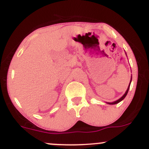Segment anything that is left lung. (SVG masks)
Segmentation results:
<instances>
[{
  "mask_svg": "<svg viewBox=\"0 0 149 149\" xmlns=\"http://www.w3.org/2000/svg\"><path fill=\"white\" fill-rule=\"evenodd\" d=\"M125 54L126 55H127V54H126V52H125ZM131 82H132V76H131V79H130V84H129V85H128V88H127V90H126V92H125V93L123 95L122 97H120V99H118V100H116V101H115V102H107V104H118V103H119V102H120L122 100H123L124 99H125V97H126V95H127V92H128V90H129V89H130V84H131Z\"/></svg>",
  "mask_w": 149,
  "mask_h": 149,
  "instance_id": "left-lung-1",
  "label": "left lung"
}]
</instances>
